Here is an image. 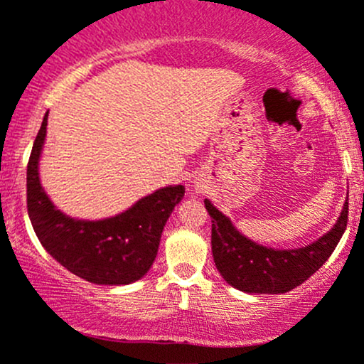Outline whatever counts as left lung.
I'll use <instances>...</instances> for the list:
<instances>
[{
    "label": "left lung",
    "mask_w": 364,
    "mask_h": 364,
    "mask_svg": "<svg viewBox=\"0 0 364 364\" xmlns=\"http://www.w3.org/2000/svg\"><path fill=\"white\" fill-rule=\"evenodd\" d=\"M213 219V255L221 277L247 294H285L325 264L347 226L349 202L328 233L301 249H271L243 237L230 218L203 200Z\"/></svg>",
    "instance_id": "8db88e82"
}]
</instances>
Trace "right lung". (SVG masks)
Returning a JSON list of instances; mask_svg holds the SVG:
<instances>
[{
    "label": "right lung",
    "mask_w": 364,
    "mask_h": 364,
    "mask_svg": "<svg viewBox=\"0 0 364 364\" xmlns=\"http://www.w3.org/2000/svg\"><path fill=\"white\" fill-rule=\"evenodd\" d=\"M43 119L27 164V213L46 252L75 277L97 285H129L143 278L157 257L164 226L185 186H166L124 213L98 221L74 219L48 198L39 181V157L46 138Z\"/></svg>",
    "instance_id": "obj_1"
}]
</instances>
